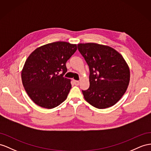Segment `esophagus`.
Wrapping results in <instances>:
<instances>
[{
	"instance_id": "34e87169",
	"label": "esophagus",
	"mask_w": 151,
	"mask_h": 151,
	"mask_svg": "<svg viewBox=\"0 0 151 151\" xmlns=\"http://www.w3.org/2000/svg\"><path fill=\"white\" fill-rule=\"evenodd\" d=\"M74 83L76 86H78V85L80 84V82L78 80H74Z\"/></svg>"
}]
</instances>
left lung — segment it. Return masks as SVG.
Returning <instances> with one entry per match:
<instances>
[{"label":"left lung","instance_id":"obj_1","mask_svg":"<svg viewBox=\"0 0 151 151\" xmlns=\"http://www.w3.org/2000/svg\"><path fill=\"white\" fill-rule=\"evenodd\" d=\"M78 48L90 70V87L82 91L86 101L99 109L114 106L129 86L130 71L126 61L117 50L106 45L80 43Z\"/></svg>","mask_w":151,"mask_h":151}]
</instances>
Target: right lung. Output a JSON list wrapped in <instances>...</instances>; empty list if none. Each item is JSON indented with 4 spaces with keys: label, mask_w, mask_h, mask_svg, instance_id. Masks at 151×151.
<instances>
[{
    "label": "right lung",
    "mask_w": 151,
    "mask_h": 151,
    "mask_svg": "<svg viewBox=\"0 0 151 151\" xmlns=\"http://www.w3.org/2000/svg\"><path fill=\"white\" fill-rule=\"evenodd\" d=\"M77 50L76 44L53 42L37 48L27 57L22 70V84L32 101L45 109H53L64 101L71 88L63 77L65 63ZM63 74L59 75V72Z\"/></svg>",
    "instance_id": "add662e5"
}]
</instances>
